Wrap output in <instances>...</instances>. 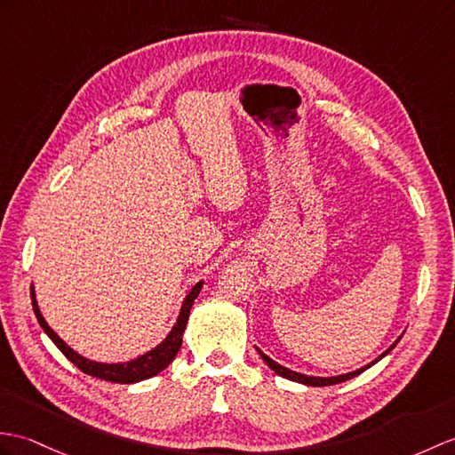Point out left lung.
Here are the masks:
<instances>
[{
  "label": "left lung",
  "instance_id": "left-lung-1",
  "mask_svg": "<svg viewBox=\"0 0 455 455\" xmlns=\"http://www.w3.org/2000/svg\"><path fill=\"white\" fill-rule=\"evenodd\" d=\"M399 339H401V335L397 337V339L389 345L386 351L379 355L376 361H372L371 364H366V366H363V368H358V371H353V372H347V374H339V376H330V378H323V376H308V374H300V372H297V371H291V368H287V366H283V364H279V363H275L273 361L271 356H267L266 353L261 351V348H258V353H259V356L263 358V363H266L273 372L275 374H279V376H283V378H287V379H291V382H299V384H304V386H314V387H322V386H333V384H341V382H347V379H351V378H355V376H358L361 372H364L366 368H371V366H374L378 361H382V358L387 355V353H392L394 351V347L399 343Z\"/></svg>",
  "mask_w": 455,
  "mask_h": 455
}]
</instances>
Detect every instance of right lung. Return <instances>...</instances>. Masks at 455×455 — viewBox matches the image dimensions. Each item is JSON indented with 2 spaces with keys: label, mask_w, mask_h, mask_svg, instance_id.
Wrapping results in <instances>:
<instances>
[{
  "label": "right lung",
  "mask_w": 455,
  "mask_h": 455,
  "mask_svg": "<svg viewBox=\"0 0 455 455\" xmlns=\"http://www.w3.org/2000/svg\"><path fill=\"white\" fill-rule=\"evenodd\" d=\"M202 287H204V281H199L194 284L192 291L186 294V299L182 300V308H180V314L172 325V330L168 331V335L161 343L153 347L151 351H147V353L132 358V361H125V363H99V361H91V358L79 355L77 351H73V348L66 341H63L54 330H52L48 322L44 320V315H42V312L38 308V302H36L35 284H30V299H33L35 315H36V320H38L42 330H44V333L50 337L52 341H54V345L69 358L73 364L79 368V371H83L89 376H94V378L107 379V382H114V384H135V382H143V379H149L156 374H161L164 368L174 361V356L178 355L180 347H182L189 310H192L194 300L197 299V294H199V291H202Z\"/></svg>",
  "instance_id": "right-lung-1"
}]
</instances>
